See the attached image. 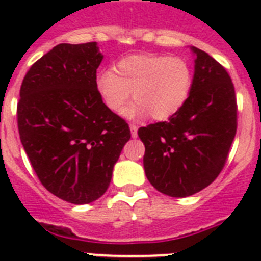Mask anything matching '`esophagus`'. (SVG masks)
Listing matches in <instances>:
<instances>
[{
  "label": "esophagus",
  "instance_id": "esophagus-1",
  "mask_svg": "<svg viewBox=\"0 0 261 261\" xmlns=\"http://www.w3.org/2000/svg\"><path fill=\"white\" fill-rule=\"evenodd\" d=\"M130 130H131V135H133V137L135 138V137L138 135V124H135V123H131Z\"/></svg>",
  "mask_w": 261,
  "mask_h": 261
}]
</instances>
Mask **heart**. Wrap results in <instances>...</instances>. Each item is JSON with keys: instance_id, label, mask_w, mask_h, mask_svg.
<instances>
[{"instance_id": "obj_1", "label": "heart", "mask_w": 261, "mask_h": 261, "mask_svg": "<svg viewBox=\"0 0 261 261\" xmlns=\"http://www.w3.org/2000/svg\"><path fill=\"white\" fill-rule=\"evenodd\" d=\"M97 90L106 106L123 114L131 98L137 100L126 111L128 118L150 115L167 120L177 114L190 98L194 87V69L182 57L131 55L97 77Z\"/></svg>"}]
</instances>
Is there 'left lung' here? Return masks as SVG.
<instances>
[{
  "mask_svg": "<svg viewBox=\"0 0 261 261\" xmlns=\"http://www.w3.org/2000/svg\"><path fill=\"white\" fill-rule=\"evenodd\" d=\"M194 87L186 106L168 122L141 127L143 168L155 190L186 198L210 186L226 164L237 131L234 85L226 69L192 47Z\"/></svg>",
  "mask_w": 261,
  "mask_h": 261,
  "instance_id": "1",
  "label": "left lung"
}]
</instances>
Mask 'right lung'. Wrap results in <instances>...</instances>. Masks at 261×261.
Here are the masks:
<instances>
[{
  "mask_svg": "<svg viewBox=\"0 0 261 261\" xmlns=\"http://www.w3.org/2000/svg\"><path fill=\"white\" fill-rule=\"evenodd\" d=\"M96 42L61 43L30 67L20 88V141L43 187L73 204L107 191L130 139L127 122L102 102Z\"/></svg>",
  "mask_w": 261,
  "mask_h": 261,
  "instance_id": "obj_1",
  "label": "right lung"
}]
</instances>
